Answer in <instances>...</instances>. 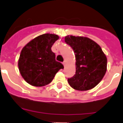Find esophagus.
<instances>
[{"label": "esophagus", "mask_w": 123, "mask_h": 123, "mask_svg": "<svg viewBox=\"0 0 123 123\" xmlns=\"http://www.w3.org/2000/svg\"><path fill=\"white\" fill-rule=\"evenodd\" d=\"M62 64L64 65V67H65V65H66V61H64L62 62Z\"/></svg>", "instance_id": "34e87169"}]
</instances>
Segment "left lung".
Instances as JSON below:
<instances>
[{
    "label": "left lung",
    "mask_w": 123,
    "mask_h": 123,
    "mask_svg": "<svg viewBox=\"0 0 123 123\" xmlns=\"http://www.w3.org/2000/svg\"><path fill=\"white\" fill-rule=\"evenodd\" d=\"M65 42L74 51L76 73L68 79L74 90L86 91L92 89L103 79L107 71V59L101 47L86 37L67 35Z\"/></svg>",
    "instance_id": "8db88e82"
}]
</instances>
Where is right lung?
<instances>
[{
  "instance_id": "1",
  "label": "right lung",
  "mask_w": 123,
  "mask_h": 123,
  "mask_svg": "<svg viewBox=\"0 0 123 123\" xmlns=\"http://www.w3.org/2000/svg\"><path fill=\"white\" fill-rule=\"evenodd\" d=\"M59 39L57 35L45 33L33 39L23 47L18 59V68L29 84L35 87L47 85L56 72L64 68L61 62L55 61V55L51 51Z\"/></svg>"
}]
</instances>
